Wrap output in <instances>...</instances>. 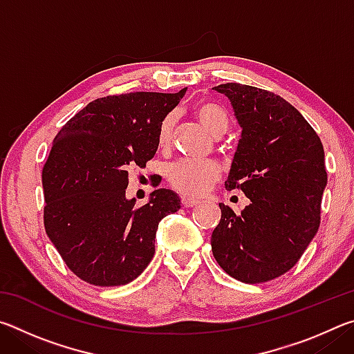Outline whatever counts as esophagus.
<instances>
[{
    "instance_id": "obj_1",
    "label": "esophagus",
    "mask_w": 354,
    "mask_h": 354,
    "mask_svg": "<svg viewBox=\"0 0 354 354\" xmlns=\"http://www.w3.org/2000/svg\"><path fill=\"white\" fill-rule=\"evenodd\" d=\"M181 201H183V206L184 207H194V206H196L200 203L198 198H195V196H187V195L181 196Z\"/></svg>"
}]
</instances>
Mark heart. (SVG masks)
<instances>
[{"label": "heart", "mask_w": 354, "mask_h": 354, "mask_svg": "<svg viewBox=\"0 0 354 354\" xmlns=\"http://www.w3.org/2000/svg\"><path fill=\"white\" fill-rule=\"evenodd\" d=\"M195 118L198 120L200 124L205 128L211 136L225 134L230 124V120L225 109L217 103L209 100L198 101L194 106ZM173 124H175V117L167 115L159 127V147H167L171 139ZM220 175V169L215 162L211 160H178L167 169V178L171 183L173 187L187 195H196L205 192L215 179Z\"/></svg>", "instance_id": "obj_1"}]
</instances>
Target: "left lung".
I'll use <instances>...</instances> for the list:
<instances>
[{"mask_svg":"<svg viewBox=\"0 0 354 354\" xmlns=\"http://www.w3.org/2000/svg\"><path fill=\"white\" fill-rule=\"evenodd\" d=\"M214 88L231 101L242 128L225 185L241 189L250 205L237 215L220 203L212 253L230 277L266 283L289 272L319 231L325 149L279 95L237 82Z\"/></svg>","mask_w":354,"mask_h":354,"instance_id":"8db88e82","label":"left lung"}]
</instances>
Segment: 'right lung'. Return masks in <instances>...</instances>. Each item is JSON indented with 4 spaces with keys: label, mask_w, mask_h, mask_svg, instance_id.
I'll return each instance as SVG.
<instances>
[{
    "label": "right lung",
    "mask_w": 354,
    "mask_h": 354,
    "mask_svg": "<svg viewBox=\"0 0 354 354\" xmlns=\"http://www.w3.org/2000/svg\"><path fill=\"white\" fill-rule=\"evenodd\" d=\"M178 93L136 92L98 98L68 120L41 171L45 231L67 267L93 286H124L154 254L159 221L181 198L156 189L147 205L127 198L129 167H145Z\"/></svg>",
    "instance_id": "1"
}]
</instances>
